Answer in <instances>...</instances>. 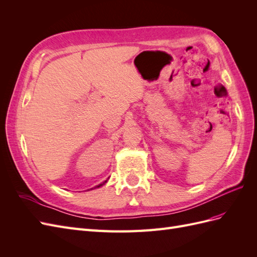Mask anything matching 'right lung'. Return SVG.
Wrapping results in <instances>:
<instances>
[{"label": "right lung", "mask_w": 257, "mask_h": 257, "mask_svg": "<svg viewBox=\"0 0 257 257\" xmlns=\"http://www.w3.org/2000/svg\"><path fill=\"white\" fill-rule=\"evenodd\" d=\"M106 182H107V181H105V182H103V183H102V184H98V185H97V186H95V188H99V186H100V185H103V184H105V183H106Z\"/></svg>", "instance_id": "1"}]
</instances>
